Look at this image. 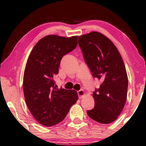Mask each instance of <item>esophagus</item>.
<instances>
[{
  "instance_id": "34e87169",
  "label": "esophagus",
  "mask_w": 146,
  "mask_h": 146,
  "mask_svg": "<svg viewBox=\"0 0 146 146\" xmlns=\"http://www.w3.org/2000/svg\"><path fill=\"white\" fill-rule=\"evenodd\" d=\"M77 93H78V95L79 98H82L85 96L84 91L82 90H80L78 91Z\"/></svg>"
}]
</instances>
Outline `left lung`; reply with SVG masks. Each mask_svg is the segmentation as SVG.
Masks as SVG:
<instances>
[{"label":"left lung","mask_w":146,"mask_h":146,"mask_svg":"<svg viewBox=\"0 0 146 146\" xmlns=\"http://www.w3.org/2000/svg\"><path fill=\"white\" fill-rule=\"evenodd\" d=\"M78 43L93 77L102 82L93 93L95 107L87 113L98 122L110 123L126 102L128 78L122 58L112 41L99 32L80 36Z\"/></svg>","instance_id":"1"}]
</instances>
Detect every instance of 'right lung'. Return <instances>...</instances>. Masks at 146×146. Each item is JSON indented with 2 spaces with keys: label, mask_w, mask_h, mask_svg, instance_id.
<instances>
[{
  "label": "right lung",
  "mask_w": 146,
  "mask_h": 146,
  "mask_svg": "<svg viewBox=\"0 0 146 146\" xmlns=\"http://www.w3.org/2000/svg\"><path fill=\"white\" fill-rule=\"evenodd\" d=\"M77 38L47 35L35 44L27 60L23 77L25 101L35 120L45 126L62 122L78 98L75 90L56 88L54 80L62 58L75 49Z\"/></svg>",
  "instance_id": "obj_1"
}]
</instances>
